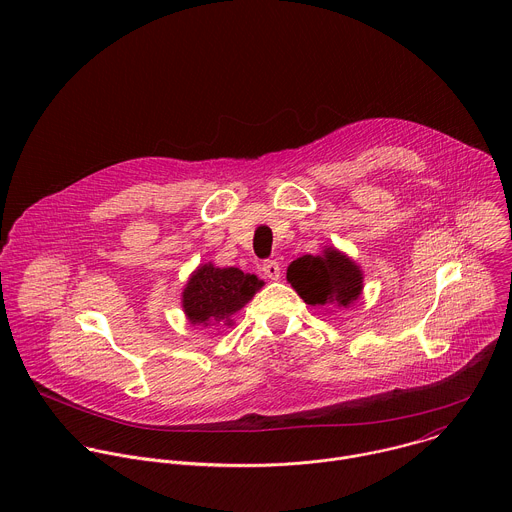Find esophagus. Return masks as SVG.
Returning <instances> with one entry per match:
<instances>
[{
	"instance_id": "obj_1",
	"label": "esophagus",
	"mask_w": 512,
	"mask_h": 512,
	"mask_svg": "<svg viewBox=\"0 0 512 512\" xmlns=\"http://www.w3.org/2000/svg\"><path fill=\"white\" fill-rule=\"evenodd\" d=\"M263 273L269 277V279H279V275H281V265H279V261H275V259H269V261H265L263 263Z\"/></svg>"
}]
</instances>
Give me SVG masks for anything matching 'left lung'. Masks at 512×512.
I'll return each instance as SVG.
<instances>
[{"label": "left lung", "instance_id": "8db88e82", "mask_svg": "<svg viewBox=\"0 0 512 512\" xmlns=\"http://www.w3.org/2000/svg\"><path fill=\"white\" fill-rule=\"evenodd\" d=\"M287 281L306 304L324 308H348L362 291L360 267L334 247L291 261Z\"/></svg>", "mask_w": 512, "mask_h": 512}]
</instances>
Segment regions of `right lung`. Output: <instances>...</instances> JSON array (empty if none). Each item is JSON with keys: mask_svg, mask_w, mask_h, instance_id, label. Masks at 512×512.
<instances>
[{"mask_svg": "<svg viewBox=\"0 0 512 512\" xmlns=\"http://www.w3.org/2000/svg\"><path fill=\"white\" fill-rule=\"evenodd\" d=\"M263 285L257 275L243 273L237 267L200 265L182 291V308L190 324H231L239 312Z\"/></svg>", "mask_w": 512, "mask_h": 512, "instance_id": "obj_1", "label": "right lung"}]
</instances>
